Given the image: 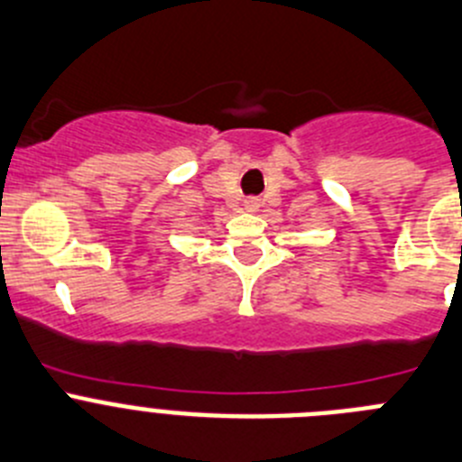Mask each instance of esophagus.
Wrapping results in <instances>:
<instances>
[{"label": "esophagus", "instance_id": "esophagus-1", "mask_svg": "<svg viewBox=\"0 0 462 462\" xmlns=\"http://www.w3.org/2000/svg\"><path fill=\"white\" fill-rule=\"evenodd\" d=\"M244 207H246L248 211H255L257 209V200H255V198H246V200H244Z\"/></svg>", "mask_w": 462, "mask_h": 462}]
</instances>
